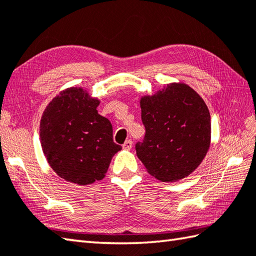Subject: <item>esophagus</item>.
Returning <instances> with one entry per match:
<instances>
[{
    "label": "esophagus",
    "mask_w": 256,
    "mask_h": 256,
    "mask_svg": "<svg viewBox=\"0 0 256 256\" xmlns=\"http://www.w3.org/2000/svg\"><path fill=\"white\" fill-rule=\"evenodd\" d=\"M122 146H123L124 150H131L132 146H133V142L131 140H125V143Z\"/></svg>",
    "instance_id": "esophagus-1"
}]
</instances>
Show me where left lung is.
I'll use <instances>...</instances> for the list:
<instances>
[{
  "instance_id": "left-lung-1",
  "label": "left lung",
  "mask_w": 256,
  "mask_h": 256,
  "mask_svg": "<svg viewBox=\"0 0 256 256\" xmlns=\"http://www.w3.org/2000/svg\"><path fill=\"white\" fill-rule=\"evenodd\" d=\"M145 136L136 155L150 175L177 182L202 162L210 145V113L200 96L184 84H167L140 99Z\"/></svg>"
}]
</instances>
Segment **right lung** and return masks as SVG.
<instances>
[{"mask_svg": "<svg viewBox=\"0 0 256 256\" xmlns=\"http://www.w3.org/2000/svg\"><path fill=\"white\" fill-rule=\"evenodd\" d=\"M99 100L69 88L47 106L40 120V143L48 164L64 180L89 184L101 180L113 155L112 124L98 113Z\"/></svg>", "mask_w": 256, "mask_h": 256, "instance_id": "obj_1", "label": "right lung"}]
</instances>
